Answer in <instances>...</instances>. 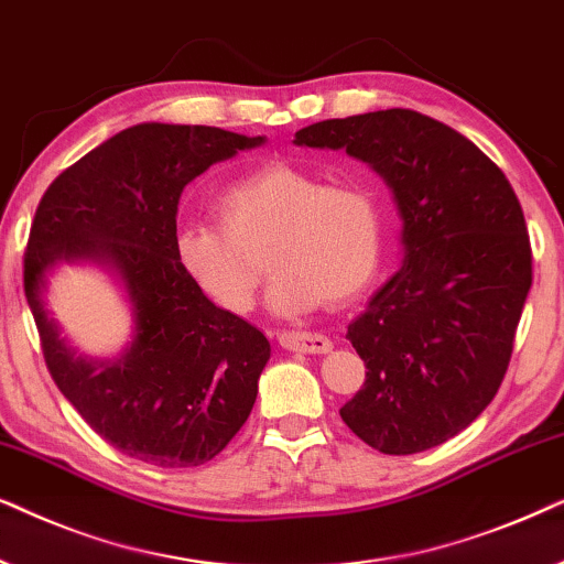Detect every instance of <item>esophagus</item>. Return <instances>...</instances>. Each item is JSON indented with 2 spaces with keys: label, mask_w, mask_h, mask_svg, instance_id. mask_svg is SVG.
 Wrapping results in <instances>:
<instances>
[{
  "label": "esophagus",
  "mask_w": 564,
  "mask_h": 564,
  "mask_svg": "<svg viewBox=\"0 0 564 564\" xmlns=\"http://www.w3.org/2000/svg\"><path fill=\"white\" fill-rule=\"evenodd\" d=\"M278 340H281V345L286 350H296V352H329L333 350V343L327 340L325 335L319 333H281L278 335Z\"/></svg>",
  "instance_id": "obj_1"
}]
</instances>
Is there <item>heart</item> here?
<instances>
[{
    "label": "heart",
    "mask_w": 564,
    "mask_h": 564,
    "mask_svg": "<svg viewBox=\"0 0 564 564\" xmlns=\"http://www.w3.org/2000/svg\"><path fill=\"white\" fill-rule=\"evenodd\" d=\"M221 227L183 224L175 260L200 294L242 314L254 304L268 242L273 268L268 306L302 317L322 302H348L371 281L381 254L384 214L371 185L327 183L319 172L270 162L227 185L216 200Z\"/></svg>",
    "instance_id": "b5f03b06"
}]
</instances>
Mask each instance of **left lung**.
<instances>
[{
  "instance_id": "8db88e82",
  "label": "left lung",
  "mask_w": 564,
  "mask_h": 564,
  "mask_svg": "<svg viewBox=\"0 0 564 564\" xmlns=\"http://www.w3.org/2000/svg\"><path fill=\"white\" fill-rule=\"evenodd\" d=\"M294 144L369 164L402 221V268L348 325L369 371L343 423L381 454L441 446L498 394L531 289L513 187L467 137L404 108L319 120Z\"/></svg>"
}]
</instances>
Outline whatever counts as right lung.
<instances>
[{"instance_id":"add662e5","label":"right lung","mask_w":564,"mask_h":564,"mask_svg":"<svg viewBox=\"0 0 564 564\" xmlns=\"http://www.w3.org/2000/svg\"><path fill=\"white\" fill-rule=\"evenodd\" d=\"M265 141L139 123L64 170L37 206L25 296L48 371L87 425L131 459L200 467L250 417L268 337L193 286L175 235L185 185ZM62 264L100 267L130 304L132 335L116 357H85L61 333L45 294Z\"/></svg>"}]
</instances>
